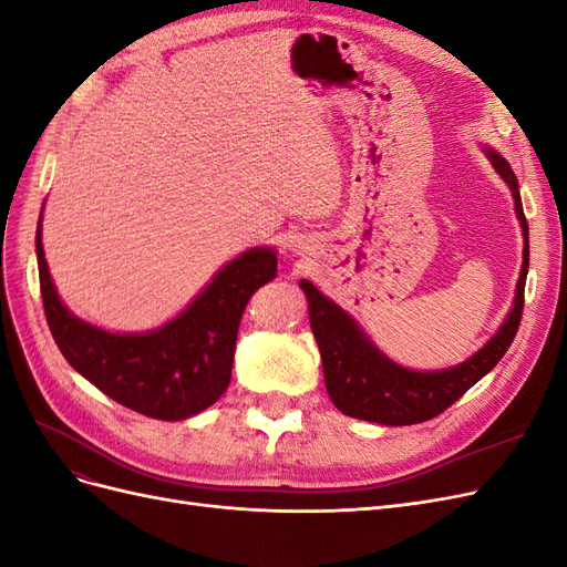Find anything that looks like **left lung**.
Listing matches in <instances>:
<instances>
[{
  "label": "left lung",
  "instance_id": "1",
  "mask_svg": "<svg viewBox=\"0 0 567 567\" xmlns=\"http://www.w3.org/2000/svg\"><path fill=\"white\" fill-rule=\"evenodd\" d=\"M487 156L496 173L508 184L513 198H516V213L525 234V252L516 300H513L508 319L504 321L499 333L477 354H473L468 362L433 373L402 369L375 350L338 305L323 298L310 281H300V288L305 290L307 300H310V323L321 352L326 390H329L333 404L342 414L383 425H411L431 421L442 414L444 409H450L485 373L499 364V359L511 348L513 338L518 333L525 305L529 234L516 175H513V169L499 153L487 148Z\"/></svg>",
  "mask_w": 567,
  "mask_h": 567
}]
</instances>
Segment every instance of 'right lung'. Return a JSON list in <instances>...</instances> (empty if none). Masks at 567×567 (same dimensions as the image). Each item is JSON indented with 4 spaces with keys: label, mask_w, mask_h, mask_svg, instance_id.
I'll list each match as a JSON object with an SVG mask.
<instances>
[{
    "label": "right lung",
    "mask_w": 567,
    "mask_h": 567,
    "mask_svg": "<svg viewBox=\"0 0 567 567\" xmlns=\"http://www.w3.org/2000/svg\"><path fill=\"white\" fill-rule=\"evenodd\" d=\"M42 225L38 267L44 317L59 350L111 400L144 416L182 421L215 404L231 381L238 323L260 286L277 279V255L252 248L221 269L188 310L163 329L115 336L75 319L51 284Z\"/></svg>",
    "instance_id": "obj_1"
}]
</instances>
